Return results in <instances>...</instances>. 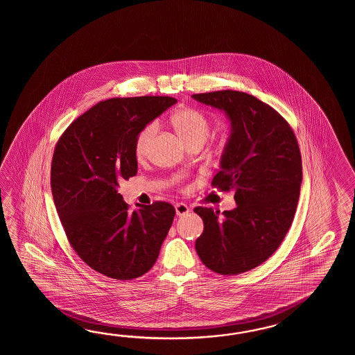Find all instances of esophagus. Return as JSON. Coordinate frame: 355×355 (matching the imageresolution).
<instances>
[{
  "label": "esophagus",
  "mask_w": 355,
  "mask_h": 355,
  "mask_svg": "<svg viewBox=\"0 0 355 355\" xmlns=\"http://www.w3.org/2000/svg\"><path fill=\"white\" fill-rule=\"evenodd\" d=\"M175 211H176L178 216H185V214H188L190 209L185 203H176L175 204Z\"/></svg>",
  "instance_id": "1"
}]
</instances>
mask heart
Masks as SVG:
<instances>
[{
    "mask_svg": "<svg viewBox=\"0 0 355 355\" xmlns=\"http://www.w3.org/2000/svg\"><path fill=\"white\" fill-rule=\"evenodd\" d=\"M170 123L173 128L176 130V133L181 137V139L188 144L189 147L193 146H200L205 142V139L209 136L211 128V121L205 114L191 106H185L178 109L171 116H170ZM157 132V124L156 123H150L144 125L137 133L133 144V152L138 161H144L151 146L152 139ZM228 142V135L227 133H220L217 137L213 138V147L216 151H222L226 147Z\"/></svg>",
    "mask_w": 355,
    "mask_h": 355,
    "instance_id": "obj_1",
    "label": "heart"
}]
</instances>
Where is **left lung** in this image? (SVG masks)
<instances>
[{"label":"left lung","instance_id":"left-lung-1","mask_svg":"<svg viewBox=\"0 0 355 355\" xmlns=\"http://www.w3.org/2000/svg\"><path fill=\"white\" fill-rule=\"evenodd\" d=\"M205 105L223 109L232 133L211 180L234 190V211L196 207L203 234L196 249L203 264L237 275L263 264L279 248L295 218L302 182V157L295 132L272 106L240 91L194 94Z\"/></svg>","mask_w":355,"mask_h":355}]
</instances>
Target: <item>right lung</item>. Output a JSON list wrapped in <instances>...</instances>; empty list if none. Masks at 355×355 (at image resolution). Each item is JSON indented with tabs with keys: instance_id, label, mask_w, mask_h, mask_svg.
I'll return each mask as SVG.
<instances>
[{
	"instance_id": "obj_1",
	"label": "right lung",
	"mask_w": 355,
	"mask_h": 355,
	"mask_svg": "<svg viewBox=\"0 0 355 355\" xmlns=\"http://www.w3.org/2000/svg\"><path fill=\"white\" fill-rule=\"evenodd\" d=\"M175 103L170 96L100 101L54 147L51 188L68 242L91 269L112 279L148 272L173 225L171 204L130 209L116 188L137 174V133Z\"/></svg>"
}]
</instances>
